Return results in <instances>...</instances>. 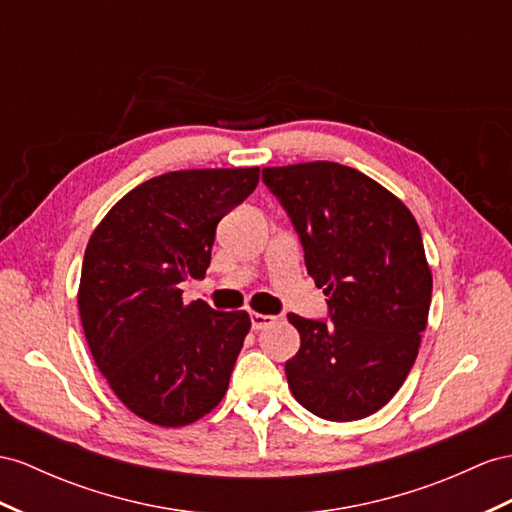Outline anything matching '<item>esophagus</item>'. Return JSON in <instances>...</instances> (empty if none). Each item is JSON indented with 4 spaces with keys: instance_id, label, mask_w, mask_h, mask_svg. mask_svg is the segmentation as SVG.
<instances>
[{
    "instance_id": "esophagus-1",
    "label": "esophagus",
    "mask_w": 512,
    "mask_h": 512,
    "mask_svg": "<svg viewBox=\"0 0 512 512\" xmlns=\"http://www.w3.org/2000/svg\"><path fill=\"white\" fill-rule=\"evenodd\" d=\"M274 322H277V318H274V316H264V313H257V311L251 313V326H253V331L266 329V326H270V324H274Z\"/></svg>"
}]
</instances>
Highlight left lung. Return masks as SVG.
<instances>
[{
  "label": "left lung",
  "mask_w": 512,
  "mask_h": 512,
  "mask_svg": "<svg viewBox=\"0 0 512 512\" xmlns=\"http://www.w3.org/2000/svg\"><path fill=\"white\" fill-rule=\"evenodd\" d=\"M290 216L331 320L287 313L300 350L287 385L307 411L352 422L385 406L409 376L428 322L432 274L406 205L359 170L307 162L261 173Z\"/></svg>",
  "instance_id": "8db88e82"
}]
</instances>
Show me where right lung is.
<instances>
[{
	"label": "right lung",
	"mask_w": 512,
	"mask_h": 512,
	"mask_svg": "<svg viewBox=\"0 0 512 512\" xmlns=\"http://www.w3.org/2000/svg\"><path fill=\"white\" fill-rule=\"evenodd\" d=\"M257 183V166L173 170L127 192L90 235L77 294L86 342L151 424L188 426L227 393L251 318L186 305L179 285L205 277L218 222Z\"/></svg>",
	"instance_id": "right-lung-1"
}]
</instances>
